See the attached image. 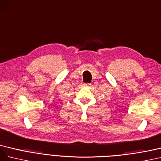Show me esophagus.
Listing matches in <instances>:
<instances>
[{
    "instance_id": "obj_1",
    "label": "esophagus",
    "mask_w": 161,
    "mask_h": 161,
    "mask_svg": "<svg viewBox=\"0 0 161 161\" xmlns=\"http://www.w3.org/2000/svg\"><path fill=\"white\" fill-rule=\"evenodd\" d=\"M90 85H91L90 84H88V83H86V84H84V86L85 87H89V86H90Z\"/></svg>"
}]
</instances>
